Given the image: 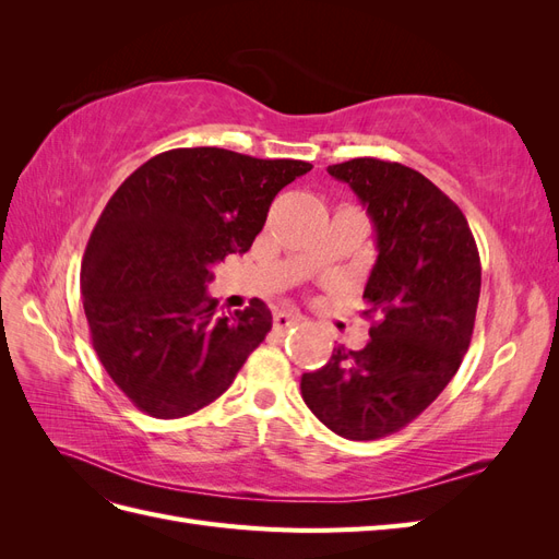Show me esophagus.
I'll return each mask as SVG.
<instances>
[{
	"label": "esophagus",
	"mask_w": 559,
	"mask_h": 559,
	"mask_svg": "<svg viewBox=\"0 0 559 559\" xmlns=\"http://www.w3.org/2000/svg\"><path fill=\"white\" fill-rule=\"evenodd\" d=\"M300 317L298 314H289V312H275V317H273V326H275V331L277 333H284V331H289L292 326H296V324H300Z\"/></svg>",
	"instance_id": "esophagus-1"
}]
</instances>
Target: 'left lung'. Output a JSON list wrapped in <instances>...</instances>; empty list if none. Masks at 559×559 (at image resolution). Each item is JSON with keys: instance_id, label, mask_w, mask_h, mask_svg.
I'll list each match as a JSON object with an SVG mask.
<instances>
[{"instance_id": "obj_1", "label": "left lung", "mask_w": 559, "mask_h": 559, "mask_svg": "<svg viewBox=\"0 0 559 559\" xmlns=\"http://www.w3.org/2000/svg\"><path fill=\"white\" fill-rule=\"evenodd\" d=\"M349 183L376 226L364 317V349L335 347L302 373L314 417L349 441L396 433L425 413L468 349L480 298V253L466 216L425 175L401 163L352 158L329 165Z\"/></svg>"}]
</instances>
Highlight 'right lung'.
Masks as SVG:
<instances>
[{
    "mask_svg": "<svg viewBox=\"0 0 559 559\" xmlns=\"http://www.w3.org/2000/svg\"><path fill=\"white\" fill-rule=\"evenodd\" d=\"M310 170L306 160L173 148L109 198L83 253V312L99 361L142 413L177 419L205 408L265 341V302L218 312L210 270L249 251L270 202Z\"/></svg>",
    "mask_w": 559,
    "mask_h": 559,
    "instance_id": "obj_1",
    "label": "right lung"
}]
</instances>
